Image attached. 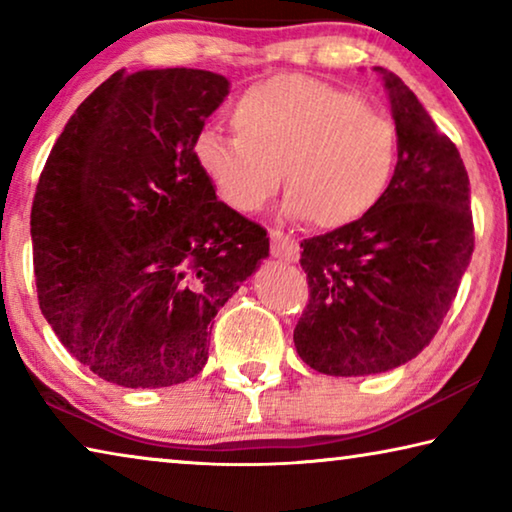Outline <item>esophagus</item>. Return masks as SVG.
Listing matches in <instances>:
<instances>
[{
  "instance_id": "esophagus-1",
  "label": "esophagus",
  "mask_w": 512,
  "mask_h": 512,
  "mask_svg": "<svg viewBox=\"0 0 512 512\" xmlns=\"http://www.w3.org/2000/svg\"><path fill=\"white\" fill-rule=\"evenodd\" d=\"M271 255L277 259H284V262H296L300 248L296 244V239H291L289 235H284L282 230L273 228L271 232Z\"/></svg>"
}]
</instances>
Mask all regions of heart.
Segmentation results:
<instances>
[{
  "instance_id": "b5f03b06",
  "label": "heart",
  "mask_w": 512,
  "mask_h": 512,
  "mask_svg": "<svg viewBox=\"0 0 512 512\" xmlns=\"http://www.w3.org/2000/svg\"><path fill=\"white\" fill-rule=\"evenodd\" d=\"M230 121L235 135L201 133L194 158L237 212L264 210L287 171V210L336 230L375 210L393 183V121L348 90L280 74L241 92Z\"/></svg>"
}]
</instances>
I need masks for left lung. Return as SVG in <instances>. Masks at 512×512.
<instances>
[{"label": "left lung", "mask_w": 512, "mask_h": 512, "mask_svg": "<svg viewBox=\"0 0 512 512\" xmlns=\"http://www.w3.org/2000/svg\"><path fill=\"white\" fill-rule=\"evenodd\" d=\"M384 79L397 131V167L363 219L300 244L309 302L293 343L323 375L393 370L443 325L474 253L470 178L456 144L391 69Z\"/></svg>", "instance_id": "obj_1"}]
</instances>
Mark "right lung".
Instances as JSON below:
<instances>
[{
  "label": "right lung",
  "mask_w": 512,
  "mask_h": 512,
  "mask_svg": "<svg viewBox=\"0 0 512 512\" xmlns=\"http://www.w3.org/2000/svg\"><path fill=\"white\" fill-rule=\"evenodd\" d=\"M228 85L187 67L112 74L40 173L31 207L40 309L110 384L196 377L216 311L268 255L266 230L219 201L194 158Z\"/></svg>",
  "instance_id": "1"
}]
</instances>
